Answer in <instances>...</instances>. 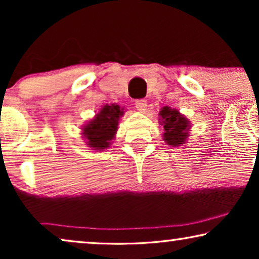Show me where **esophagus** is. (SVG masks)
I'll return each mask as SVG.
<instances>
[{"label": "esophagus", "instance_id": "34e87169", "mask_svg": "<svg viewBox=\"0 0 259 259\" xmlns=\"http://www.w3.org/2000/svg\"><path fill=\"white\" fill-rule=\"evenodd\" d=\"M147 107V102L145 99H138V100H136V108L139 109L140 112H144L145 109H146Z\"/></svg>", "mask_w": 259, "mask_h": 259}]
</instances>
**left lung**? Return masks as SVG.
Returning a JSON list of instances; mask_svg holds the SVG:
<instances>
[{
    "mask_svg": "<svg viewBox=\"0 0 259 259\" xmlns=\"http://www.w3.org/2000/svg\"><path fill=\"white\" fill-rule=\"evenodd\" d=\"M159 115L161 116V125L164 126V140L166 143L175 147L185 143L186 138L189 137V120L180 114L179 111L167 106L161 108Z\"/></svg>",
    "mask_w": 259,
    "mask_h": 259,
    "instance_id": "obj_1",
    "label": "left lung"
}]
</instances>
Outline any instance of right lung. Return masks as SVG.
<instances>
[{"mask_svg": "<svg viewBox=\"0 0 259 259\" xmlns=\"http://www.w3.org/2000/svg\"><path fill=\"white\" fill-rule=\"evenodd\" d=\"M123 114V111L119 105H106L94 119L84 126L83 136L87 139V145L94 150L108 148L111 141L118 130L119 118Z\"/></svg>", "mask_w": 259, "mask_h": 259, "instance_id": "right-lung-1", "label": "right lung"}]
</instances>
